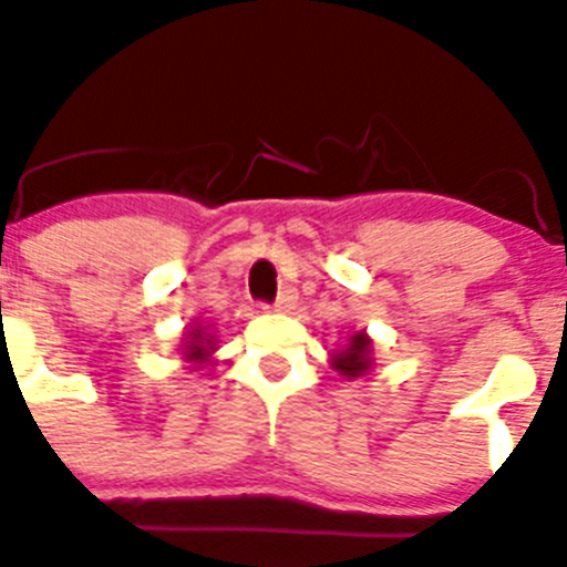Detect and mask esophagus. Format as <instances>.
<instances>
[{
  "instance_id": "1",
  "label": "esophagus",
  "mask_w": 567,
  "mask_h": 567,
  "mask_svg": "<svg viewBox=\"0 0 567 567\" xmlns=\"http://www.w3.org/2000/svg\"><path fill=\"white\" fill-rule=\"evenodd\" d=\"M296 301H299V293H296V288H285L282 293L277 296V301L264 303V309H274V312H288V309L296 307Z\"/></svg>"
}]
</instances>
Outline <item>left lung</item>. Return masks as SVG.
Instances as JSON below:
<instances>
[{"mask_svg": "<svg viewBox=\"0 0 567 567\" xmlns=\"http://www.w3.org/2000/svg\"><path fill=\"white\" fill-rule=\"evenodd\" d=\"M372 339L367 337V333L359 331L350 337V342L344 344L342 350H337V353H331V367L337 369L339 374H342L344 380H355V378H363V374L372 369Z\"/></svg>", "mask_w": 567, "mask_h": 567, "instance_id": "1", "label": "left lung"}]
</instances>
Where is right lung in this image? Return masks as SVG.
Instances as JSON below:
<instances>
[{
    "label": "right lung",
    "mask_w": 567,
    "mask_h": 567,
    "mask_svg": "<svg viewBox=\"0 0 567 567\" xmlns=\"http://www.w3.org/2000/svg\"><path fill=\"white\" fill-rule=\"evenodd\" d=\"M184 361L195 363V369H200L204 363H212V353L217 350V339L214 333H206L204 326H193L187 333H184Z\"/></svg>",
    "instance_id": "right-lung-1"
}]
</instances>
